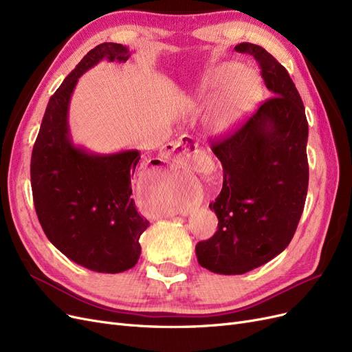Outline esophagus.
I'll return each instance as SVG.
<instances>
[{
  "instance_id": "1",
  "label": "esophagus",
  "mask_w": 352,
  "mask_h": 352,
  "mask_svg": "<svg viewBox=\"0 0 352 352\" xmlns=\"http://www.w3.org/2000/svg\"><path fill=\"white\" fill-rule=\"evenodd\" d=\"M196 147L197 144L190 138H187V135H181L178 140L165 144V156L177 164L200 169L203 164L200 161V155H197L199 151Z\"/></svg>"
}]
</instances>
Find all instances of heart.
Segmentation results:
<instances>
[{"instance_id":"1","label":"heart","mask_w":352,"mask_h":352,"mask_svg":"<svg viewBox=\"0 0 352 352\" xmlns=\"http://www.w3.org/2000/svg\"><path fill=\"white\" fill-rule=\"evenodd\" d=\"M197 92L203 100L217 98L208 112V126L213 131H225L240 120L260 94L257 77L248 72L238 73V65L212 67L201 77Z\"/></svg>"}]
</instances>
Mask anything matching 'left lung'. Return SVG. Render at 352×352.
<instances>
[{
  "instance_id": "left-lung-1",
  "label": "left lung",
  "mask_w": 352,
  "mask_h": 352,
  "mask_svg": "<svg viewBox=\"0 0 352 352\" xmlns=\"http://www.w3.org/2000/svg\"><path fill=\"white\" fill-rule=\"evenodd\" d=\"M272 95L240 129L210 140L223 168L219 196L209 208L218 231L196 245L199 265L213 274L243 275L282 253L296 234L309 187V122L285 67L265 48L243 42Z\"/></svg>"
}]
</instances>
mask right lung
<instances>
[{
  "label": "right lung",
  "instance_id": "right-lung-1",
  "mask_svg": "<svg viewBox=\"0 0 352 352\" xmlns=\"http://www.w3.org/2000/svg\"><path fill=\"white\" fill-rule=\"evenodd\" d=\"M121 43L90 50L51 96L30 160L33 203L48 240L74 263L102 274L131 269L139 238L149 221L135 210L131 177L139 151L95 155L76 147L69 131V104L85 72L100 60L126 63Z\"/></svg>",
  "mask_w": 352,
  "mask_h": 352
}]
</instances>
